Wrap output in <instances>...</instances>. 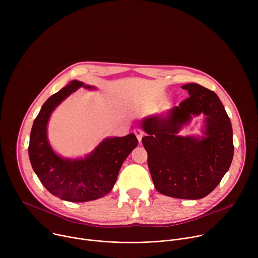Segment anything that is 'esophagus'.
<instances>
[{
  "mask_svg": "<svg viewBox=\"0 0 258 258\" xmlns=\"http://www.w3.org/2000/svg\"><path fill=\"white\" fill-rule=\"evenodd\" d=\"M134 133H135V135H136V137H137L138 141L141 143L142 138H143V135H144L143 131H142L141 128H135V130H134Z\"/></svg>",
  "mask_w": 258,
  "mask_h": 258,
  "instance_id": "34e87169",
  "label": "esophagus"
}]
</instances>
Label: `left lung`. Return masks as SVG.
I'll list each match as a JSON object with an SVG mask.
<instances>
[{"label": "left lung", "instance_id": "1", "mask_svg": "<svg viewBox=\"0 0 258 258\" xmlns=\"http://www.w3.org/2000/svg\"><path fill=\"white\" fill-rule=\"evenodd\" d=\"M190 97L166 115L142 120V139L148 153V167L156 190L172 198L201 199L211 193L229 170L233 156V128L217 95L198 85L181 87ZM206 115L205 136L177 134L193 116Z\"/></svg>", "mask_w": 258, "mask_h": 258}]
</instances>
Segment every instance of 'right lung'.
Segmentation results:
<instances>
[{
	"mask_svg": "<svg viewBox=\"0 0 258 258\" xmlns=\"http://www.w3.org/2000/svg\"><path fill=\"white\" fill-rule=\"evenodd\" d=\"M81 87L95 89L72 81L44 103L33 121L28 146L31 166L44 187L69 202H87L107 195L114 186L123 161L138 145L136 136L130 134L104 139L85 158H62L54 152L47 136L49 118L55 108Z\"/></svg>",
	"mask_w": 258,
	"mask_h": 258,
	"instance_id": "right-lung-1",
	"label": "right lung"
}]
</instances>
